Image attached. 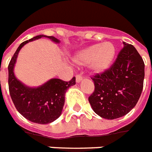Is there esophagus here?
I'll use <instances>...</instances> for the list:
<instances>
[{"mask_svg":"<svg viewBox=\"0 0 152 152\" xmlns=\"http://www.w3.org/2000/svg\"><path fill=\"white\" fill-rule=\"evenodd\" d=\"M82 79H83V77L81 76V75H76V82H77V83L81 82V81H82Z\"/></svg>","mask_w":152,"mask_h":152,"instance_id":"1","label":"esophagus"}]
</instances>
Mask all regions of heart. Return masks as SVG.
I'll list each match as a JSON object with an SVG mask.
<instances>
[{"label":"heart","mask_w":152,"mask_h":152,"mask_svg":"<svg viewBox=\"0 0 152 152\" xmlns=\"http://www.w3.org/2000/svg\"><path fill=\"white\" fill-rule=\"evenodd\" d=\"M116 56V47L110 42L94 44L77 52L73 61L77 65L88 64V68L94 74H101L112 65Z\"/></svg>","instance_id":"b5f03b06"}]
</instances>
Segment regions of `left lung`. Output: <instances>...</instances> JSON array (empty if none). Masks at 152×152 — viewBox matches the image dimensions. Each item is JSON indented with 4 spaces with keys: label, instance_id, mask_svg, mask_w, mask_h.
<instances>
[{
    "label": "left lung",
    "instance_id": "obj_1",
    "mask_svg": "<svg viewBox=\"0 0 152 152\" xmlns=\"http://www.w3.org/2000/svg\"><path fill=\"white\" fill-rule=\"evenodd\" d=\"M123 43L113 64L91 77L95 91L88 102L94 112L108 120L128 113L136 106L143 89L145 63L134 46Z\"/></svg>",
    "mask_w": 152,
    "mask_h": 152
}]
</instances>
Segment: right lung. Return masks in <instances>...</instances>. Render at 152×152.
<instances>
[{"label": "right lung", "mask_w": 152, "mask_h": 152, "mask_svg": "<svg viewBox=\"0 0 152 152\" xmlns=\"http://www.w3.org/2000/svg\"><path fill=\"white\" fill-rule=\"evenodd\" d=\"M42 37L50 39L56 43L60 42V40L53 36L39 35L21 43L8 64V88L11 99L19 113L31 122L47 124L61 116L64 105L65 93L76 82L75 77L70 81L52 78L41 86L30 88L16 78L14 67L20 50L26 43Z\"/></svg>", "instance_id": "1"}]
</instances>
